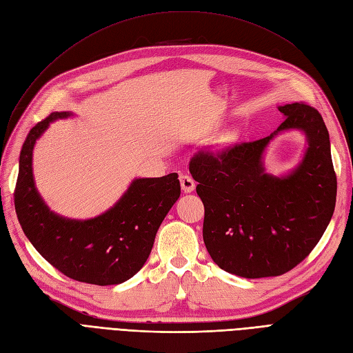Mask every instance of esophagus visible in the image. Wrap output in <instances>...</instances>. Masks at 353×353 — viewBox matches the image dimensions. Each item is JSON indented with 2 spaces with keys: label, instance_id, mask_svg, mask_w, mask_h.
Returning <instances> with one entry per match:
<instances>
[{
  "label": "esophagus",
  "instance_id": "1",
  "mask_svg": "<svg viewBox=\"0 0 353 353\" xmlns=\"http://www.w3.org/2000/svg\"><path fill=\"white\" fill-rule=\"evenodd\" d=\"M179 183H181V188H183L184 193H191V191L196 188L194 179L191 178L190 175H187V174H181L179 175Z\"/></svg>",
  "mask_w": 353,
  "mask_h": 353
}]
</instances>
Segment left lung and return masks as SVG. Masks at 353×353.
<instances>
[{"instance_id":"left-lung-1","label":"left lung","mask_w":353,"mask_h":353,"mask_svg":"<svg viewBox=\"0 0 353 353\" xmlns=\"http://www.w3.org/2000/svg\"><path fill=\"white\" fill-rule=\"evenodd\" d=\"M279 110L285 121L271 135L218 154L201 152L190 162L205 205L206 249L221 270L243 279L293 270L323 237L336 206L337 179L323 116L303 103ZM293 129L307 138L303 160L285 176L266 173L265 147Z\"/></svg>"}]
</instances>
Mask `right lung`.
Masks as SVG:
<instances>
[{"label":"right lung","instance_id":"1","mask_svg":"<svg viewBox=\"0 0 353 353\" xmlns=\"http://www.w3.org/2000/svg\"><path fill=\"white\" fill-rule=\"evenodd\" d=\"M73 116L54 112L29 131L19 159L14 191L17 219L38 253L72 280L114 285L143 268L156 232L179 199L178 174L135 178L114 205L91 219H70L52 212L35 187L32 156L51 122Z\"/></svg>","mask_w":353,"mask_h":353}]
</instances>
